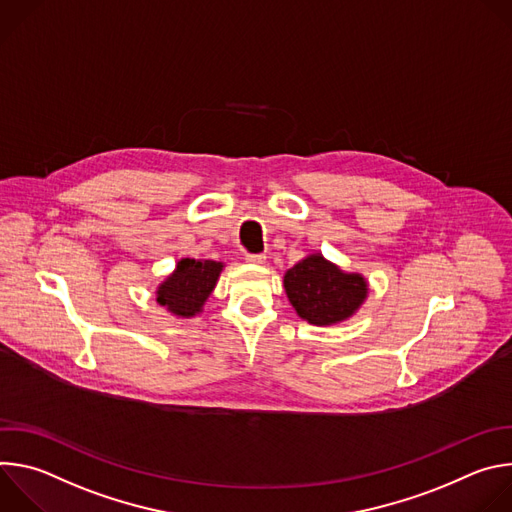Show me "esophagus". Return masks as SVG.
<instances>
[{
	"label": "esophagus",
	"mask_w": 512,
	"mask_h": 512,
	"mask_svg": "<svg viewBox=\"0 0 512 512\" xmlns=\"http://www.w3.org/2000/svg\"><path fill=\"white\" fill-rule=\"evenodd\" d=\"M245 259H247V263H251V265H263V263H265V255H261V253H251V255H247Z\"/></svg>",
	"instance_id": "esophagus-1"
}]
</instances>
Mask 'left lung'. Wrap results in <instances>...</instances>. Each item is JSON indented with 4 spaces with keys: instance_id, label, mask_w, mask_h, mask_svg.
<instances>
[{
    "instance_id": "8db88e82",
    "label": "left lung",
    "mask_w": 512,
    "mask_h": 512,
    "mask_svg": "<svg viewBox=\"0 0 512 512\" xmlns=\"http://www.w3.org/2000/svg\"><path fill=\"white\" fill-rule=\"evenodd\" d=\"M283 287L296 314L314 326H334L352 318L369 298L367 277L340 269L322 253L289 267Z\"/></svg>"
}]
</instances>
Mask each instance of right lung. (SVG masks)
I'll list each match as a JSON object with an SVG mask.
<instances>
[{
    "label": "right lung",
    "mask_w": 512,
    "mask_h": 512,
    "mask_svg": "<svg viewBox=\"0 0 512 512\" xmlns=\"http://www.w3.org/2000/svg\"><path fill=\"white\" fill-rule=\"evenodd\" d=\"M223 269V261L184 257L176 263V269L158 283L156 302L176 318H194L202 314Z\"/></svg>",
    "instance_id": "right-lung-1"
}]
</instances>
